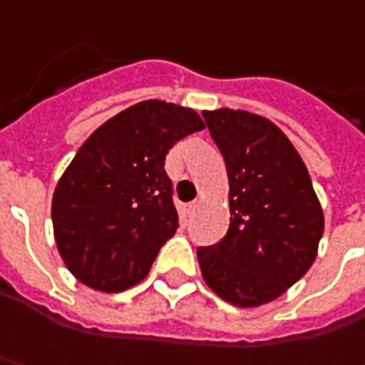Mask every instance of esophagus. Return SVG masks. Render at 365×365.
Instances as JSON below:
<instances>
[{
	"mask_svg": "<svg viewBox=\"0 0 365 365\" xmlns=\"http://www.w3.org/2000/svg\"><path fill=\"white\" fill-rule=\"evenodd\" d=\"M195 210H197V202H192V204L185 206V214H187V216H194Z\"/></svg>",
	"mask_w": 365,
	"mask_h": 365,
	"instance_id": "1",
	"label": "esophagus"
}]
</instances>
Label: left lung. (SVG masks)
Segmentation results:
<instances>
[{"instance_id": "1", "label": "left lung", "mask_w": 365, "mask_h": 365, "mask_svg": "<svg viewBox=\"0 0 365 365\" xmlns=\"http://www.w3.org/2000/svg\"><path fill=\"white\" fill-rule=\"evenodd\" d=\"M228 171L230 226L197 248L206 284L236 307L274 301L313 264L323 210L293 143L272 120L248 110H204Z\"/></svg>"}]
</instances>
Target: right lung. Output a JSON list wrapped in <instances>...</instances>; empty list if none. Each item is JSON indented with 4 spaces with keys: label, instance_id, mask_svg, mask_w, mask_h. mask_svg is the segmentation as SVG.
I'll list each match as a JSON object with an SVG mask.
<instances>
[{
    "label": "right lung",
    "instance_id": "obj_1",
    "mask_svg": "<svg viewBox=\"0 0 365 365\" xmlns=\"http://www.w3.org/2000/svg\"><path fill=\"white\" fill-rule=\"evenodd\" d=\"M202 129L194 108L143 101L82 143L52 197L58 252L81 283L119 293L147 277L178 230L165 155Z\"/></svg>",
    "mask_w": 365,
    "mask_h": 365
}]
</instances>
